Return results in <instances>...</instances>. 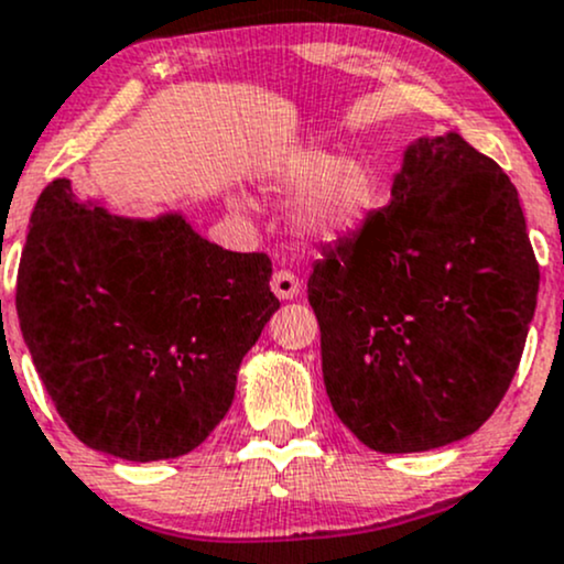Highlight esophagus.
Returning a JSON list of instances; mask_svg holds the SVG:
<instances>
[{
  "instance_id": "obj_1",
  "label": "esophagus",
  "mask_w": 564,
  "mask_h": 564,
  "mask_svg": "<svg viewBox=\"0 0 564 564\" xmlns=\"http://www.w3.org/2000/svg\"><path fill=\"white\" fill-rule=\"evenodd\" d=\"M270 289H272V294L278 296V300L289 302V300H296V294H300L302 286H300V278H296L294 272L278 270L275 275H272Z\"/></svg>"
}]
</instances>
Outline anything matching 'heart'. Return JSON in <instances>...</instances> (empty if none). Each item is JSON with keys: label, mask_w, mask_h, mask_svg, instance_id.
Instances as JSON below:
<instances>
[{"label": "heart", "mask_w": 564, "mask_h": 564, "mask_svg": "<svg viewBox=\"0 0 564 564\" xmlns=\"http://www.w3.org/2000/svg\"><path fill=\"white\" fill-rule=\"evenodd\" d=\"M264 189L294 197L289 227L311 246L348 240L380 206V173L364 154H337L326 147H286L264 165Z\"/></svg>", "instance_id": "obj_1"}]
</instances>
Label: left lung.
Instances as JSON below:
<instances>
[{"mask_svg": "<svg viewBox=\"0 0 564 564\" xmlns=\"http://www.w3.org/2000/svg\"><path fill=\"white\" fill-rule=\"evenodd\" d=\"M517 187L460 133L404 150L391 203L307 281L329 401L375 453L460 442L509 391L538 300Z\"/></svg>", "mask_w": 564, "mask_h": 564, "instance_id": "obj_1", "label": "left lung"}]
</instances>
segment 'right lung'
<instances>
[{
  "label": "right lung",
  "mask_w": 564,
  "mask_h": 564,
  "mask_svg": "<svg viewBox=\"0 0 564 564\" xmlns=\"http://www.w3.org/2000/svg\"><path fill=\"white\" fill-rule=\"evenodd\" d=\"M264 253L203 238L184 212L150 219L42 189L18 268L23 343L55 410L90 449L187 455L225 417L243 356L281 307Z\"/></svg>",
  "instance_id": "add662e5"
}]
</instances>
